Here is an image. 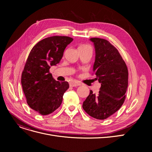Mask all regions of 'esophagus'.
<instances>
[{
    "mask_svg": "<svg viewBox=\"0 0 152 152\" xmlns=\"http://www.w3.org/2000/svg\"><path fill=\"white\" fill-rule=\"evenodd\" d=\"M69 85H70V86H71V87H76V86H80V85H81V84L79 83V82H77V81H72V82H71V83H70Z\"/></svg>",
    "mask_w": 152,
    "mask_h": 152,
    "instance_id": "obj_1",
    "label": "esophagus"
}]
</instances>
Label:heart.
Segmentation results:
<instances>
[{
    "instance_id": "b5f03b06",
    "label": "heart",
    "mask_w": 152,
    "mask_h": 152,
    "mask_svg": "<svg viewBox=\"0 0 152 152\" xmlns=\"http://www.w3.org/2000/svg\"><path fill=\"white\" fill-rule=\"evenodd\" d=\"M87 46H89V45L84 44V45H80V46H79L78 48H81V47H87Z\"/></svg>"
}]
</instances>
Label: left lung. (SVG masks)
Instances as JSON below:
<instances>
[{"label": "left lung", "instance_id": "left-lung-1", "mask_svg": "<svg viewBox=\"0 0 152 152\" xmlns=\"http://www.w3.org/2000/svg\"><path fill=\"white\" fill-rule=\"evenodd\" d=\"M90 40L95 50L93 71L101 87L98 95L90 91L83 108L91 116L105 119L123 104L128 86V70L120 53L107 40L97 37Z\"/></svg>", "mask_w": 152, "mask_h": 152}]
</instances>
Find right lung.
Listing matches in <instances>:
<instances>
[{
  "instance_id": "right-lung-1",
  "label": "right lung",
  "mask_w": 152,
  "mask_h": 152,
  "mask_svg": "<svg viewBox=\"0 0 152 152\" xmlns=\"http://www.w3.org/2000/svg\"><path fill=\"white\" fill-rule=\"evenodd\" d=\"M73 40L68 36L47 37L38 42L29 54L21 75L23 91L29 107L42 115L59 108L69 88L68 82L55 80L49 69L60 61L65 48Z\"/></svg>"
}]
</instances>
